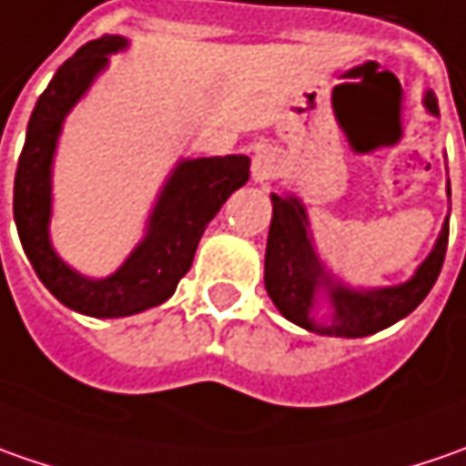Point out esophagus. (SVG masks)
Here are the masks:
<instances>
[{
    "mask_svg": "<svg viewBox=\"0 0 466 466\" xmlns=\"http://www.w3.org/2000/svg\"><path fill=\"white\" fill-rule=\"evenodd\" d=\"M251 173H254V178H257V181H267V178H272V176H275V160H272L267 153H259L257 157H254V168H251Z\"/></svg>",
    "mask_w": 466,
    "mask_h": 466,
    "instance_id": "34e87169",
    "label": "esophagus"
}]
</instances>
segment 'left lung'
<instances>
[{
	"instance_id": "left-lung-1",
	"label": "left lung",
	"mask_w": 466,
	"mask_h": 466,
	"mask_svg": "<svg viewBox=\"0 0 466 466\" xmlns=\"http://www.w3.org/2000/svg\"><path fill=\"white\" fill-rule=\"evenodd\" d=\"M431 114H439V103L433 96L425 98ZM449 246V223L443 225L441 238L431 257L422 261L418 275L384 290H348L342 285H331L324 278V269L313 254L309 233H306V212L298 199L272 197V223L267 236V257H264V285L267 293L275 300L279 313L298 327L311 331H321L329 337H366L373 331H381L400 321L402 316L412 313L420 306L431 288L436 285L441 267L446 259ZM319 284H329L332 314L329 328L313 325L310 319L312 296Z\"/></svg>"
}]
</instances>
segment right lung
Wrapping results in <instances>:
<instances>
[{"mask_svg": "<svg viewBox=\"0 0 466 466\" xmlns=\"http://www.w3.org/2000/svg\"><path fill=\"white\" fill-rule=\"evenodd\" d=\"M121 35H103L77 48L56 69L27 124L25 145L15 173V223L38 279L64 306L87 316H129L168 300L191 269L207 223L225 199L248 181L246 155L199 157L181 163L155 207L150 233L116 275L80 278L48 243V173L64 114L106 66V54L124 48Z\"/></svg>", "mask_w": 466, "mask_h": 466, "instance_id": "1", "label": "right lung"}]
</instances>
